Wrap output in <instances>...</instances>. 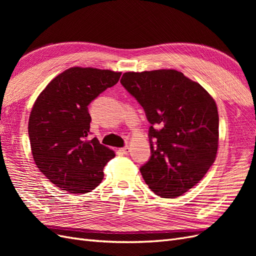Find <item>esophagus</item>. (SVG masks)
<instances>
[{"label":"esophagus","instance_id":"1","mask_svg":"<svg viewBox=\"0 0 256 256\" xmlns=\"http://www.w3.org/2000/svg\"><path fill=\"white\" fill-rule=\"evenodd\" d=\"M118 152H120V154H128V152H129V147H128V146L122 147V148H120V150H118Z\"/></svg>","mask_w":256,"mask_h":256}]
</instances>
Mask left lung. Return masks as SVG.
Masks as SVG:
<instances>
[{"mask_svg": "<svg viewBox=\"0 0 256 256\" xmlns=\"http://www.w3.org/2000/svg\"><path fill=\"white\" fill-rule=\"evenodd\" d=\"M120 83L145 111L150 157L140 168L161 198L184 194L202 180L216 156L219 115L212 97L174 69L124 74Z\"/></svg>", "mask_w": 256, "mask_h": 256, "instance_id": "obj_1", "label": "left lung"}]
</instances>
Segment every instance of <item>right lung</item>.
I'll return each instance as SVG.
<instances>
[{"instance_id":"right-lung-1","label":"right lung","mask_w":256,"mask_h":256,"mask_svg":"<svg viewBox=\"0 0 256 256\" xmlns=\"http://www.w3.org/2000/svg\"><path fill=\"white\" fill-rule=\"evenodd\" d=\"M122 72L72 67L40 92L28 120V138L37 168L60 190L78 194L94 190L115 154L88 140V106L118 82Z\"/></svg>"}]
</instances>
